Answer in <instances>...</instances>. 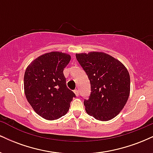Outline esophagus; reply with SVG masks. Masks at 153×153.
Masks as SVG:
<instances>
[{
  "mask_svg": "<svg viewBox=\"0 0 153 153\" xmlns=\"http://www.w3.org/2000/svg\"><path fill=\"white\" fill-rule=\"evenodd\" d=\"M74 93L75 94V95H76V96H79V91L78 90H77V89H75Z\"/></svg>",
  "mask_w": 153,
  "mask_h": 153,
  "instance_id": "34e87169",
  "label": "esophagus"
}]
</instances>
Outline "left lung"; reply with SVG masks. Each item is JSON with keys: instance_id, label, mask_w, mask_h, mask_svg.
<instances>
[{"instance_id": "left-lung-1", "label": "left lung", "mask_w": 153, "mask_h": 153, "mask_svg": "<svg viewBox=\"0 0 153 153\" xmlns=\"http://www.w3.org/2000/svg\"><path fill=\"white\" fill-rule=\"evenodd\" d=\"M76 59L91 83V94L83 101L87 114L100 121L114 118L129 96L130 77L127 68L103 52L76 54Z\"/></svg>"}]
</instances>
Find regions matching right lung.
Segmentation results:
<instances>
[{
    "mask_svg": "<svg viewBox=\"0 0 153 153\" xmlns=\"http://www.w3.org/2000/svg\"><path fill=\"white\" fill-rule=\"evenodd\" d=\"M69 54L52 52L41 55L29 65L24 74V92L37 114L47 120L65 115L75 94L67 87L64 68Z\"/></svg>",
    "mask_w": 153,
    "mask_h": 153,
    "instance_id": "1",
    "label": "right lung"
}]
</instances>
